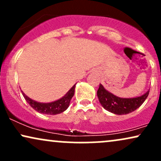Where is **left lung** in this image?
<instances>
[{
	"label": "left lung",
	"instance_id": "1",
	"mask_svg": "<svg viewBox=\"0 0 161 161\" xmlns=\"http://www.w3.org/2000/svg\"><path fill=\"white\" fill-rule=\"evenodd\" d=\"M149 94L147 91L145 95L133 98H121L107 91L104 86L100 84L97 92V97L101 104L105 110L117 114L123 115L133 112L143 104Z\"/></svg>",
	"mask_w": 161,
	"mask_h": 161
}]
</instances>
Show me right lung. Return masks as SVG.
Instances as JSON below:
<instances>
[{
  "label": "right lung",
  "instance_id": "1",
  "mask_svg": "<svg viewBox=\"0 0 161 161\" xmlns=\"http://www.w3.org/2000/svg\"><path fill=\"white\" fill-rule=\"evenodd\" d=\"M75 86L74 85L71 88L67 93L66 94L65 96L62 97V98L57 100L56 101H53L51 103H38L36 101H33L29 97H27L25 94L22 92L24 98L27 101L28 104L30 105L32 108L36 110L37 112H39L40 114H50V115H55V114H60V113L65 111L66 109L69 107L70 101H71L72 97L74 95L75 92Z\"/></svg>",
  "mask_w": 161,
  "mask_h": 161
}]
</instances>
